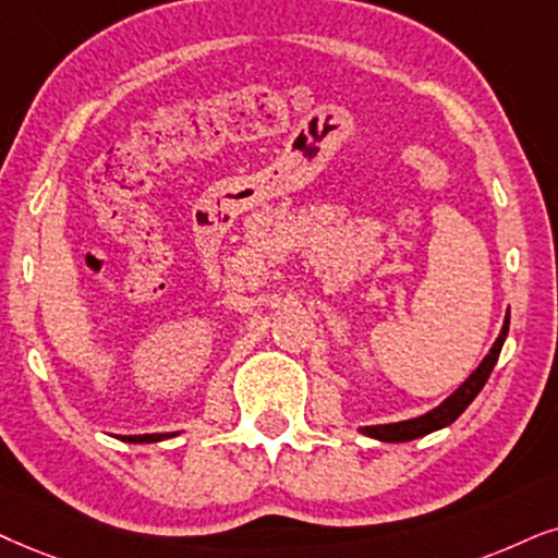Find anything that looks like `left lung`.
Returning a JSON list of instances; mask_svg holds the SVG:
<instances>
[{"instance_id":"obj_1","label":"left lung","mask_w":558,"mask_h":558,"mask_svg":"<svg viewBox=\"0 0 558 558\" xmlns=\"http://www.w3.org/2000/svg\"><path fill=\"white\" fill-rule=\"evenodd\" d=\"M507 329H510V312H507V319L502 324V331H499L497 342L492 344L489 352H486V357L478 363V368L471 373V376L463 380V384L458 386V389L450 393V397L442 401L440 407H435L433 412L422 414V417H414V420L391 422V425L361 427V433L368 437H376V440H380V442H407V440H414V437L435 433V429H440V427H448L450 422H456L458 417H461L463 409H466L471 401L478 397V391L484 389L486 378H489V373H492V368H495L499 352H502Z\"/></svg>"}]
</instances>
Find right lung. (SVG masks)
I'll list each match as a JSON object with an SVG mask.
<instances>
[{
    "mask_svg": "<svg viewBox=\"0 0 558 558\" xmlns=\"http://www.w3.org/2000/svg\"><path fill=\"white\" fill-rule=\"evenodd\" d=\"M167 435H123L125 442H157Z\"/></svg>",
    "mask_w": 558,
    "mask_h": 558,
    "instance_id": "add662e5",
    "label": "right lung"
}]
</instances>
